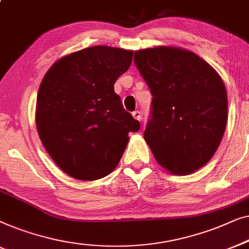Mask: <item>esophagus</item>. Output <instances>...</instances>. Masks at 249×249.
I'll use <instances>...</instances> for the list:
<instances>
[{
	"mask_svg": "<svg viewBox=\"0 0 249 249\" xmlns=\"http://www.w3.org/2000/svg\"><path fill=\"white\" fill-rule=\"evenodd\" d=\"M132 115H133V117L135 118V120H138V121H141L142 120V114H141V111H140V110L133 111Z\"/></svg>",
	"mask_w": 249,
	"mask_h": 249,
	"instance_id": "obj_1",
	"label": "esophagus"
}]
</instances>
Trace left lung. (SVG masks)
<instances>
[{
    "instance_id": "left-lung-1",
    "label": "left lung",
    "mask_w": 249,
    "mask_h": 249,
    "mask_svg": "<svg viewBox=\"0 0 249 249\" xmlns=\"http://www.w3.org/2000/svg\"><path fill=\"white\" fill-rule=\"evenodd\" d=\"M134 63L152 94L144 139L174 175L204 166L221 142L228 98L218 73L192 52L156 47L135 52Z\"/></svg>"
}]
</instances>
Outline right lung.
<instances>
[{
	"label": "right lung",
	"mask_w": 249,
	"mask_h": 249,
	"mask_svg": "<svg viewBox=\"0 0 249 249\" xmlns=\"http://www.w3.org/2000/svg\"><path fill=\"white\" fill-rule=\"evenodd\" d=\"M132 57V51L93 46L58 59L44 76L37 131L48 155L69 176H107L123 156L128 133L140 129L114 91Z\"/></svg>",
	"instance_id": "obj_1"
}]
</instances>
